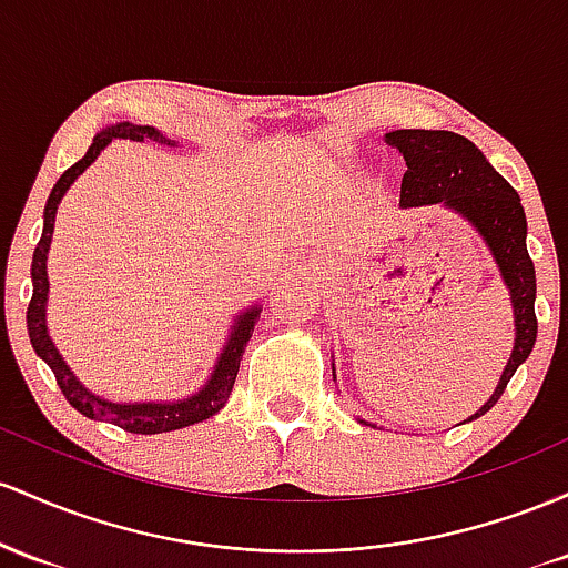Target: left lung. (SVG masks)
<instances>
[{
  "label": "left lung",
  "mask_w": 568,
  "mask_h": 568,
  "mask_svg": "<svg viewBox=\"0 0 568 568\" xmlns=\"http://www.w3.org/2000/svg\"><path fill=\"white\" fill-rule=\"evenodd\" d=\"M384 139L403 155L407 165L403 187H399V206L416 209L439 203L448 212L467 220L483 239V244L488 246L509 292L515 322L513 354H509L499 384L486 399V405L467 418V422H475L499 403L509 378L528 359L534 341H537V314H534L537 273H534V263L526 250V212L513 184L462 133L405 129L388 131ZM359 424L367 422L359 418Z\"/></svg>",
  "instance_id": "obj_1"
}]
</instances>
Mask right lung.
Listing matches in <instances>:
<instances>
[{"label": "right lung", "instance_id": "obj_1", "mask_svg": "<svg viewBox=\"0 0 568 568\" xmlns=\"http://www.w3.org/2000/svg\"><path fill=\"white\" fill-rule=\"evenodd\" d=\"M112 139H129V142H152L158 146H180V142L169 139L152 125H133V123H112L106 129H101L93 136V144L88 146L85 158H80L72 169H67L61 174V180L55 182L53 193H50L48 203H44L42 214V239L37 244L34 257H31V303L27 311V327L31 346L40 359L53 369L55 381H59L63 397L69 399V405L74 410H80L85 418L93 422H106L120 426V429L133 432V435H163V432L184 429V426H193L212 418L214 413H220L225 407L227 397H231L235 375H239L241 356H244L246 343L254 333V324H257L260 311L263 305L254 303L250 308L241 311L239 316H233L231 333L225 337V346L216 354V362L212 367V375L203 381V386L195 394L184 399H161V403H118V399L101 397L93 388H88L80 381V375L69 367V362L63 359L59 346L53 343V337L48 333V252L50 241H53V227H55V212H59V203L67 190L72 187L74 180L80 174H85V169L95 163V158L106 150V144H112Z\"/></svg>", "mask_w": 568, "mask_h": 568}]
</instances>
